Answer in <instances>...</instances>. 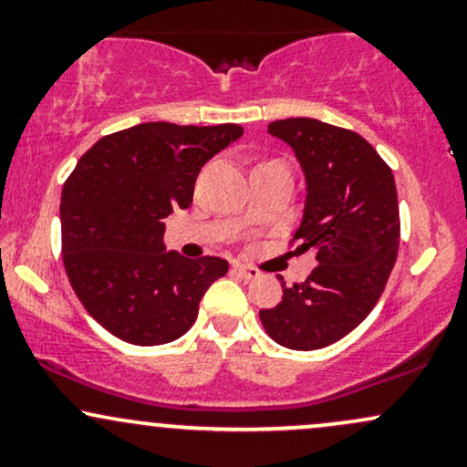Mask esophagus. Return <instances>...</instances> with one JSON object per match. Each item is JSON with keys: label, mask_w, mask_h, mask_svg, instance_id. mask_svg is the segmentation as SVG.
Returning a JSON list of instances; mask_svg holds the SVG:
<instances>
[{"label": "esophagus", "mask_w": 467, "mask_h": 467, "mask_svg": "<svg viewBox=\"0 0 467 467\" xmlns=\"http://www.w3.org/2000/svg\"><path fill=\"white\" fill-rule=\"evenodd\" d=\"M233 270L237 272L239 276H244V278H259L261 276L259 270H254V267H248V265H244V264H234Z\"/></svg>", "instance_id": "34e87169"}]
</instances>
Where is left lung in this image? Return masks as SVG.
Segmentation results:
<instances>
[{
  "label": "left lung",
  "instance_id": "left-lung-1",
  "mask_svg": "<svg viewBox=\"0 0 467 467\" xmlns=\"http://www.w3.org/2000/svg\"><path fill=\"white\" fill-rule=\"evenodd\" d=\"M267 133L292 149L305 178L296 250H316L307 281L261 309L272 340L294 351L323 349L356 329L382 296L400 248L393 171L356 131L316 118H285ZM283 281V278H281Z\"/></svg>",
  "mask_w": 467,
  "mask_h": 467
}]
</instances>
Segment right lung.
<instances>
[{"label":"right lung","mask_w":467,"mask_h":467,"mask_svg":"<svg viewBox=\"0 0 467 467\" xmlns=\"http://www.w3.org/2000/svg\"><path fill=\"white\" fill-rule=\"evenodd\" d=\"M241 136V125L142 122L100 138L78 160L61 192L63 264L109 334L153 347L195 323L228 261L166 250L162 219L191 206L202 166Z\"/></svg>","instance_id":"obj_1"}]
</instances>
